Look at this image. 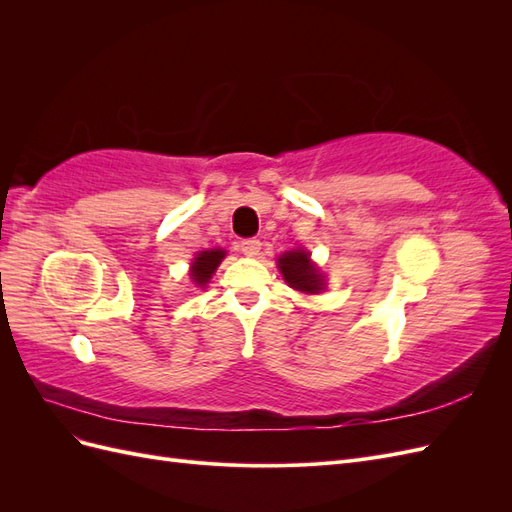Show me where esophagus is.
I'll return each instance as SVG.
<instances>
[{
  "mask_svg": "<svg viewBox=\"0 0 512 512\" xmlns=\"http://www.w3.org/2000/svg\"><path fill=\"white\" fill-rule=\"evenodd\" d=\"M239 250H241V254H245L247 258H254V256H258V252H260V241H258V239H243V241L239 243Z\"/></svg>",
  "mask_w": 512,
  "mask_h": 512,
  "instance_id": "34e87169",
  "label": "esophagus"
}]
</instances>
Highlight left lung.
<instances>
[{
    "label": "left lung",
    "mask_w": 512,
    "mask_h": 512,
    "mask_svg": "<svg viewBox=\"0 0 512 512\" xmlns=\"http://www.w3.org/2000/svg\"><path fill=\"white\" fill-rule=\"evenodd\" d=\"M277 269H280L284 280L294 290L305 294H318L320 290H324V275L314 262L309 260V252L305 250L284 252L277 258Z\"/></svg>",
    "instance_id": "left-lung-1"
}]
</instances>
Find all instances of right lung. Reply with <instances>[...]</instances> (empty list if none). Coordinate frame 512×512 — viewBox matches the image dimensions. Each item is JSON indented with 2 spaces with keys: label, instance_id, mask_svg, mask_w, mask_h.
I'll list each match as a JSON object with an SVG mask.
<instances>
[{
  "label": "right lung",
  "instance_id": "obj_1",
  "mask_svg": "<svg viewBox=\"0 0 512 512\" xmlns=\"http://www.w3.org/2000/svg\"><path fill=\"white\" fill-rule=\"evenodd\" d=\"M226 252L224 250H205V252H198L196 258L192 260V267H190V277L192 282L198 288H205L211 280V275L215 273V269L220 267V262L224 260Z\"/></svg>",
  "mask_w": 512,
  "mask_h": 512
}]
</instances>
